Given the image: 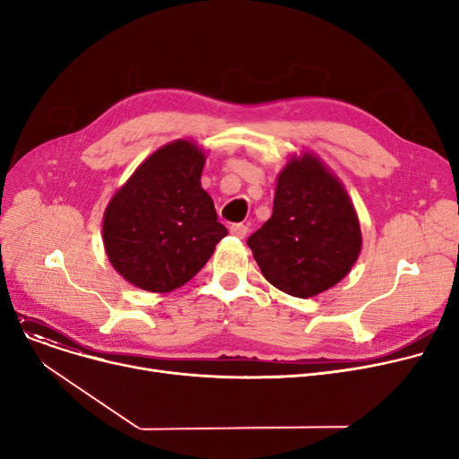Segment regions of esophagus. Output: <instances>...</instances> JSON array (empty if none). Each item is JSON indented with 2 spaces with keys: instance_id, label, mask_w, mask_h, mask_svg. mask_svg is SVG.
<instances>
[{
  "instance_id": "1",
  "label": "esophagus",
  "mask_w": 459,
  "mask_h": 459,
  "mask_svg": "<svg viewBox=\"0 0 459 459\" xmlns=\"http://www.w3.org/2000/svg\"><path fill=\"white\" fill-rule=\"evenodd\" d=\"M230 234L236 238H246L247 227L244 223H234V225H230Z\"/></svg>"
}]
</instances>
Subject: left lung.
Returning a JSON list of instances; mask_svg holds the SVG:
<instances>
[{
    "label": "left lung",
    "instance_id": "1",
    "mask_svg": "<svg viewBox=\"0 0 459 459\" xmlns=\"http://www.w3.org/2000/svg\"><path fill=\"white\" fill-rule=\"evenodd\" d=\"M247 246L279 290L312 298L348 275L360 253V229L342 184L305 152L281 171L273 213Z\"/></svg>",
    "mask_w": 459,
    "mask_h": 459
}]
</instances>
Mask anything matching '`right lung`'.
Returning a JSON list of instances; mask_svg holds the SVG:
<instances>
[{"label":"right lung","mask_w":459,"mask_h":459,"mask_svg":"<svg viewBox=\"0 0 459 459\" xmlns=\"http://www.w3.org/2000/svg\"><path fill=\"white\" fill-rule=\"evenodd\" d=\"M204 154L178 139L144 160L104 213L113 268L149 292H171L195 277L227 236L201 186Z\"/></svg>","instance_id":"1"}]
</instances>
